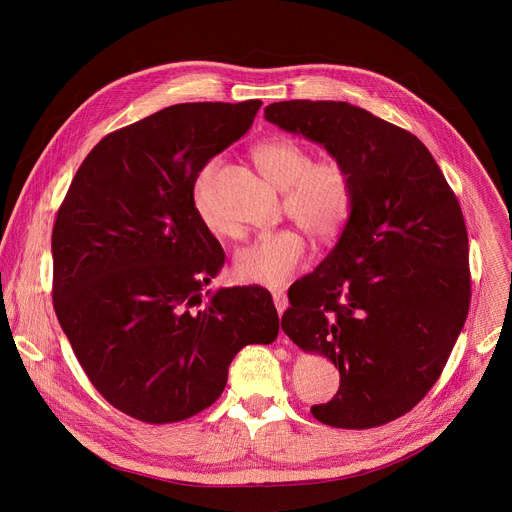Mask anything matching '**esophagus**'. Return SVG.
<instances>
[{
    "instance_id": "obj_1",
    "label": "esophagus",
    "mask_w": 512,
    "mask_h": 512,
    "mask_svg": "<svg viewBox=\"0 0 512 512\" xmlns=\"http://www.w3.org/2000/svg\"><path fill=\"white\" fill-rule=\"evenodd\" d=\"M273 304H275L277 312L281 314V312H285V310H287L289 300H287V296L283 294V291H273Z\"/></svg>"
}]
</instances>
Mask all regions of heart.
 <instances>
[{"mask_svg": "<svg viewBox=\"0 0 512 512\" xmlns=\"http://www.w3.org/2000/svg\"><path fill=\"white\" fill-rule=\"evenodd\" d=\"M253 158L271 182L285 188L283 208L306 233L316 239H332L346 227L354 206V184L342 162H312L310 150L289 137L259 141L253 148ZM216 170V160L202 166L192 182L190 200L208 233L229 237L235 229L218 212L212 192ZM306 259L308 245L300 231L275 229L259 233L239 249L233 271L243 281L281 287L300 271Z\"/></svg>", "mask_w": 512, "mask_h": 512, "instance_id": "b5f03b06", "label": "heart"}]
</instances>
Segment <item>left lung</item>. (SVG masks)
I'll list each match as a JSON object with an SVG mask.
<instances>
[{
    "instance_id": "obj_1",
    "label": "left lung",
    "mask_w": 512,
    "mask_h": 512,
    "mask_svg": "<svg viewBox=\"0 0 512 512\" xmlns=\"http://www.w3.org/2000/svg\"><path fill=\"white\" fill-rule=\"evenodd\" d=\"M265 119L304 135L352 176L338 243L289 287L283 332L334 362L340 389L312 415L369 429L411 411L440 379L470 308L460 202L409 131L344 101H281Z\"/></svg>"
}]
</instances>
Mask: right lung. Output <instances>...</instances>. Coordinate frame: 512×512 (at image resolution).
<instances>
[{
    "label": "right lung",
    "mask_w": 512,
    "mask_h": 512,
    "mask_svg": "<svg viewBox=\"0 0 512 512\" xmlns=\"http://www.w3.org/2000/svg\"><path fill=\"white\" fill-rule=\"evenodd\" d=\"M259 99L182 103L105 135L52 229L54 312L95 389L145 423L221 397L247 344H271L265 287L206 291L225 251L192 208L196 174L247 133Z\"/></svg>",
    "instance_id": "right-lung-1"
}]
</instances>
